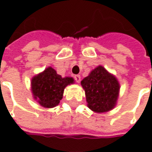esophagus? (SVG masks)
Returning <instances> with one entry per match:
<instances>
[{"label":"esophagus","instance_id":"obj_1","mask_svg":"<svg viewBox=\"0 0 152 152\" xmlns=\"http://www.w3.org/2000/svg\"><path fill=\"white\" fill-rule=\"evenodd\" d=\"M74 79H75L76 82L80 83V75H76V76H74Z\"/></svg>","mask_w":152,"mask_h":152}]
</instances>
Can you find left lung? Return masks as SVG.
Wrapping results in <instances>:
<instances>
[{
	"mask_svg": "<svg viewBox=\"0 0 152 152\" xmlns=\"http://www.w3.org/2000/svg\"><path fill=\"white\" fill-rule=\"evenodd\" d=\"M80 84L86 92L87 105L93 112H109L116 105L120 84L115 76L102 66L93 70Z\"/></svg>",
	"mask_w": 152,
	"mask_h": 152,
	"instance_id": "1",
	"label": "left lung"
}]
</instances>
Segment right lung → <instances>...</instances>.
I'll use <instances>...</instances> for the list:
<instances>
[{
  "instance_id": "add662e5",
  "label": "right lung",
  "mask_w": 152,
  "mask_h": 152,
  "mask_svg": "<svg viewBox=\"0 0 152 152\" xmlns=\"http://www.w3.org/2000/svg\"><path fill=\"white\" fill-rule=\"evenodd\" d=\"M72 77H64L58 75L51 66L32 77L31 92L33 98L43 107L52 108L58 105L63 99L66 86L73 84Z\"/></svg>"
}]
</instances>
